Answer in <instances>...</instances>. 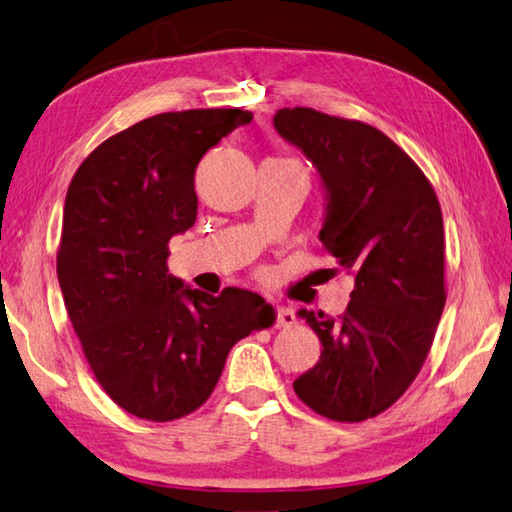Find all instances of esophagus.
Returning a JSON list of instances; mask_svg holds the SVG:
<instances>
[{
	"instance_id": "obj_1",
	"label": "esophagus",
	"mask_w": 512,
	"mask_h": 512,
	"mask_svg": "<svg viewBox=\"0 0 512 512\" xmlns=\"http://www.w3.org/2000/svg\"><path fill=\"white\" fill-rule=\"evenodd\" d=\"M276 327H292L296 325V314L289 310V307H283L278 305L276 307V321H274Z\"/></svg>"
}]
</instances>
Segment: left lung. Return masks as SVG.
Listing matches in <instances>:
<instances>
[{
    "instance_id": "obj_1",
    "label": "left lung",
    "mask_w": 512,
    "mask_h": 512,
    "mask_svg": "<svg viewBox=\"0 0 512 512\" xmlns=\"http://www.w3.org/2000/svg\"><path fill=\"white\" fill-rule=\"evenodd\" d=\"M274 127L321 173L330 194L323 249L354 278L339 318L298 312L323 350L294 392L332 421L372 419L417 379L446 305L437 194L417 162L370 124L294 106L276 111Z\"/></svg>"
}]
</instances>
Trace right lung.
Instances as JSON below:
<instances>
[{"instance_id":"right-lung-1","label":"right lung","mask_w":512,"mask_h":512,"mask_svg":"<svg viewBox=\"0 0 512 512\" xmlns=\"http://www.w3.org/2000/svg\"><path fill=\"white\" fill-rule=\"evenodd\" d=\"M254 118L243 109L151 115L106 138L66 191L57 247L66 312L102 390L138 419L173 421L205 403L227 354L274 310L258 294L182 289L171 236L194 227L200 158Z\"/></svg>"}]
</instances>
